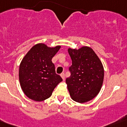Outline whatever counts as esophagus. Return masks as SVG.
<instances>
[{"label": "esophagus", "mask_w": 127, "mask_h": 127, "mask_svg": "<svg viewBox=\"0 0 127 127\" xmlns=\"http://www.w3.org/2000/svg\"><path fill=\"white\" fill-rule=\"evenodd\" d=\"M61 77H62V79L64 81L65 79V74L64 73H61Z\"/></svg>", "instance_id": "esophagus-1"}]
</instances>
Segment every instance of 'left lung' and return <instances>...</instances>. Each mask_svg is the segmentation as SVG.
I'll return each instance as SVG.
<instances>
[{"mask_svg": "<svg viewBox=\"0 0 127 127\" xmlns=\"http://www.w3.org/2000/svg\"><path fill=\"white\" fill-rule=\"evenodd\" d=\"M72 60L70 77L67 87L71 99L83 103L95 98L101 90L104 79V68L100 59L89 46L79 49L68 48Z\"/></svg>", "mask_w": 127, "mask_h": 127, "instance_id": "left-lung-1", "label": "left lung"}]
</instances>
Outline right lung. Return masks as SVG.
<instances>
[{
	"label": "right lung",
	"instance_id": "obj_1",
	"mask_svg": "<svg viewBox=\"0 0 127 127\" xmlns=\"http://www.w3.org/2000/svg\"><path fill=\"white\" fill-rule=\"evenodd\" d=\"M61 46L48 47L39 43L24 57L19 67V81L22 90L29 98L42 101L52 95L55 87L62 81L56 73L52 59Z\"/></svg>",
	"mask_w": 127,
	"mask_h": 127
}]
</instances>
